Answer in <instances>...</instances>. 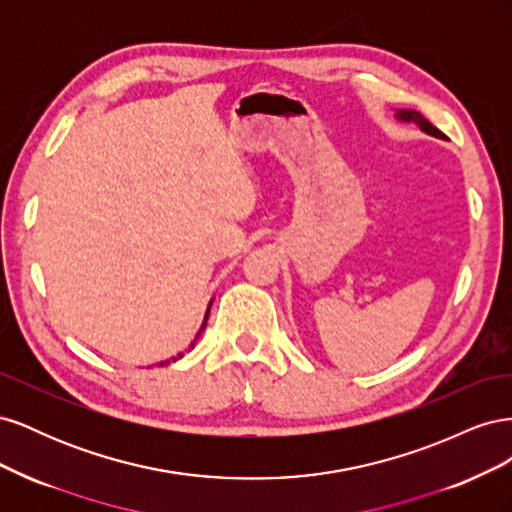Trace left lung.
I'll list each match as a JSON object with an SVG mask.
<instances>
[{
	"instance_id": "1",
	"label": "left lung",
	"mask_w": 512,
	"mask_h": 512,
	"mask_svg": "<svg viewBox=\"0 0 512 512\" xmlns=\"http://www.w3.org/2000/svg\"><path fill=\"white\" fill-rule=\"evenodd\" d=\"M395 119L401 121V123H414V126L421 128V132H425V134H429V136L442 138V141L446 138L436 126H431V123H429L421 113L412 111V108H397V111H395Z\"/></svg>"
}]
</instances>
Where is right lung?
<instances>
[{
  "label": "right lung",
  "mask_w": 512,
  "mask_h": 512,
  "mask_svg": "<svg viewBox=\"0 0 512 512\" xmlns=\"http://www.w3.org/2000/svg\"><path fill=\"white\" fill-rule=\"evenodd\" d=\"M211 303L213 301H209V307H207V312H205V318H203V324H200V329H198V333H196V337H194V342L190 344V348H194V344H196V339L200 337V335H203V331H205V327H207V320H209V312H211ZM181 356H183V352H179L177 356H173V359H166V361H162L160 365H168V363H175L177 359H181Z\"/></svg>",
  "instance_id": "obj_1"
}]
</instances>
